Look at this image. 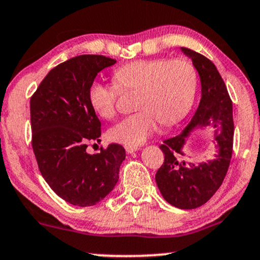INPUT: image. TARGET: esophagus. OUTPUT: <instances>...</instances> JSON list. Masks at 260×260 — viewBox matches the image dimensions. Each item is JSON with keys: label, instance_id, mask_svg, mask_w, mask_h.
Wrapping results in <instances>:
<instances>
[{"label": "esophagus", "instance_id": "esophagus-1", "mask_svg": "<svg viewBox=\"0 0 260 260\" xmlns=\"http://www.w3.org/2000/svg\"><path fill=\"white\" fill-rule=\"evenodd\" d=\"M124 149H126V151L128 152V154H133V152L138 151L140 148H139V146H136V145H126V146H124Z\"/></svg>", "mask_w": 260, "mask_h": 260}]
</instances>
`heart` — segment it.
<instances>
[{
  "mask_svg": "<svg viewBox=\"0 0 260 260\" xmlns=\"http://www.w3.org/2000/svg\"><path fill=\"white\" fill-rule=\"evenodd\" d=\"M115 84L94 80L87 98L99 117L112 118L116 114L120 90L138 89V111L124 117L109 131L114 142L139 145L162 124L176 123L189 112L198 89V74L186 59H140L115 69Z\"/></svg>",
  "mask_w": 260,
  "mask_h": 260,
  "instance_id": "b5f03b06",
  "label": "heart"
}]
</instances>
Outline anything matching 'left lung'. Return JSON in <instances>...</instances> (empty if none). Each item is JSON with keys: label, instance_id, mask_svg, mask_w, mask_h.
Here are the masks:
<instances>
[{"label": "left lung", "instance_id": "left-lung-1", "mask_svg": "<svg viewBox=\"0 0 260 260\" xmlns=\"http://www.w3.org/2000/svg\"><path fill=\"white\" fill-rule=\"evenodd\" d=\"M192 60L201 81V100L184 131L160 146L165 161L156 173V184L170 205L192 209L205 205L219 189L233 155V102L215 65L205 55L181 47ZM213 127L217 152L212 160L198 165L188 161L183 148L193 129Z\"/></svg>", "mask_w": 260, "mask_h": 260}]
</instances>
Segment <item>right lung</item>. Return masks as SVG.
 <instances>
[{"instance_id": "right-lung-1", "label": "right lung", "mask_w": 260, "mask_h": 260, "mask_svg": "<svg viewBox=\"0 0 260 260\" xmlns=\"http://www.w3.org/2000/svg\"><path fill=\"white\" fill-rule=\"evenodd\" d=\"M115 59L83 54L52 69L30 100L32 149L40 172L59 198L79 207L94 206L112 191L126 150L118 144L86 151L102 136L87 92L98 73Z\"/></svg>"}]
</instances>
